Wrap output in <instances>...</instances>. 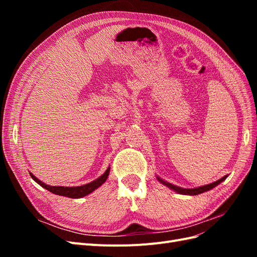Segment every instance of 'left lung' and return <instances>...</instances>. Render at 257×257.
<instances>
[{
	"mask_svg": "<svg viewBox=\"0 0 257 257\" xmlns=\"http://www.w3.org/2000/svg\"><path fill=\"white\" fill-rule=\"evenodd\" d=\"M226 178H227V176H224L223 178H221V179H220V180L214 181V182L210 183V184H207V185L199 186V188H194V189H183V188H180V186H177V185H174V184L169 183V182H166L165 180H163V179H161L160 177H157V179H158V180H159L162 184L166 185L167 188L172 189L173 191H175V192H177V193H179V194H183V195H198V194H200V193H204V192L210 191L211 189L215 188V186H216L217 184H220L221 182H223Z\"/></svg>",
	"mask_w": 257,
	"mask_h": 257,
	"instance_id": "obj_1",
	"label": "left lung"
}]
</instances>
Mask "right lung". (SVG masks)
<instances>
[{"mask_svg": "<svg viewBox=\"0 0 257 257\" xmlns=\"http://www.w3.org/2000/svg\"><path fill=\"white\" fill-rule=\"evenodd\" d=\"M109 172H110V167H108L106 169V172L102 176L95 179V180H93L90 183L80 185V186H51V185H48V184L42 182L40 179H37L33 174L30 173V175L36 183L43 186L44 189L48 190L49 192L56 194V195L65 196V197H69V198H81V197H84L85 195H88V194L92 193L93 191H95L97 188H99V186L107 180Z\"/></svg>", "mask_w": 257, "mask_h": 257, "instance_id": "right-lung-1", "label": "right lung"}]
</instances>
